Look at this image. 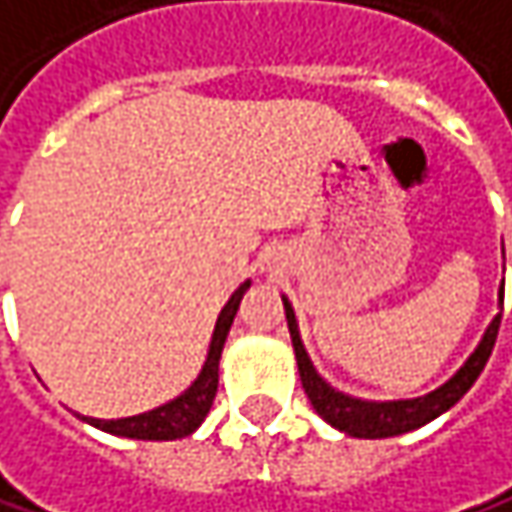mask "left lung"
I'll list each match as a JSON object with an SVG mask.
<instances>
[{
    "label": "left lung",
    "mask_w": 512,
    "mask_h": 512,
    "mask_svg": "<svg viewBox=\"0 0 512 512\" xmlns=\"http://www.w3.org/2000/svg\"><path fill=\"white\" fill-rule=\"evenodd\" d=\"M284 313H287V328L293 337V349H296V363H299V375H302V387L313 410L337 431L357 437V440H387V437H401L410 434L428 422H434L445 410H451L463 395L472 390V384L478 381V375L484 372L495 337H498V325H501V313L492 319L481 337V343L475 351L466 357V363L428 395H416V398H393V401H369V398H357V395L340 393L334 390L313 366L310 354L304 349L302 334H299V319L296 310L287 296H281ZM504 304V284L498 290V307Z\"/></svg>",
    "instance_id": "obj_1"
}]
</instances>
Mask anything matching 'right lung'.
I'll return each instance as SVG.
<instances>
[{
  "label": "right lung",
  "mask_w": 512,
  "mask_h": 512,
  "mask_svg": "<svg viewBox=\"0 0 512 512\" xmlns=\"http://www.w3.org/2000/svg\"><path fill=\"white\" fill-rule=\"evenodd\" d=\"M252 287V281H243L231 299L225 302V307L219 310L216 316V325H213V334H210L208 357L196 375V381L184 390L181 395L169 398L166 404L155 407V410H146V413H137V416H125V419H93V416H81L87 425L105 431V434H114V437H125V440H184L190 437L210 413V404L216 398V387H219V357H222V346H225V337L231 331V322L240 310V302L246 296V290Z\"/></svg>",
  "instance_id": "add662e5"
}]
</instances>
